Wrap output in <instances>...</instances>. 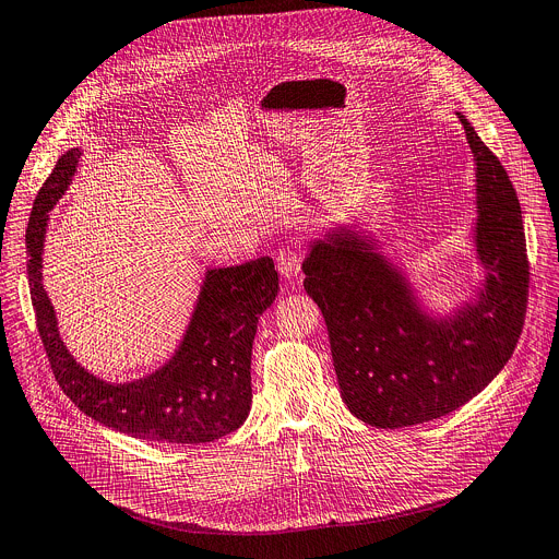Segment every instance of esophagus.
I'll return each instance as SVG.
<instances>
[{
  "label": "esophagus",
  "instance_id": "obj_1",
  "mask_svg": "<svg viewBox=\"0 0 559 559\" xmlns=\"http://www.w3.org/2000/svg\"><path fill=\"white\" fill-rule=\"evenodd\" d=\"M275 264L280 275L284 277H295L299 271H302V252L297 248H282L275 254Z\"/></svg>",
  "mask_w": 559,
  "mask_h": 559
}]
</instances>
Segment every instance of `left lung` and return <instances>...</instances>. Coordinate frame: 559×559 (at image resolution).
I'll use <instances>...</instances> for the list:
<instances>
[{
	"label": "left lung",
	"mask_w": 559,
	"mask_h": 559,
	"mask_svg": "<svg viewBox=\"0 0 559 559\" xmlns=\"http://www.w3.org/2000/svg\"><path fill=\"white\" fill-rule=\"evenodd\" d=\"M459 118L477 165L475 243L488 273L477 302L429 318L376 241L347 226L313 241L302 264L342 401L373 427H409L459 409L503 369L524 329L531 273L520 199L499 158Z\"/></svg>",
	"instance_id": "8db88e82"
}]
</instances>
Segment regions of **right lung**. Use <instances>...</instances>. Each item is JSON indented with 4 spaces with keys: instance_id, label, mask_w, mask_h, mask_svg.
Returning a JSON list of instances; mask_svg holds the SVG:
<instances>
[{
    "instance_id": "add662e5",
    "label": "right lung",
    "mask_w": 559,
    "mask_h": 559,
    "mask_svg": "<svg viewBox=\"0 0 559 559\" xmlns=\"http://www.w3.org/2000/svg\"><path fill=\"white\" fill-rule=\"evenodd\" d=\"M80 147L58 158L37 192L26 228L28 286L37 331L62 392L80 412L122 435L163 443H210L246 420L252 401L250 356L260 316L280 290L271 257L210 269L177 354L154 373L111 384L90 373L64 347L51 299L41 286L49 210L69 188Z\"/></svg>"
}]
</instances>
